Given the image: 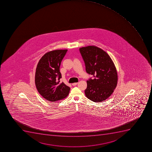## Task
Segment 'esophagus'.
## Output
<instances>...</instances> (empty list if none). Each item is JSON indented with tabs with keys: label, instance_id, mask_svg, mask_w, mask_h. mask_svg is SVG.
<instances>
[{
	"label": "esophagus",
	"instance_id": "obj_1",
	"mask_svg": "<svg viewBox=\"0 0 152 152\" xmlns=\"http://www.w3.org/2000/svg\"><path fill=\"white\" fill-rule=\"evenodd\" d=\"M77 83H73V84H72V85H73V86H75V85H77Z\"/></svg>",
	"mask_w": 152,
	"mask_h": 152
}]
</instances>
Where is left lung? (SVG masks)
<instances>
[{
	"label": "left lung",
	"mask_w": 152,
	"mask_h": 152,
	"mask_svg": "<svg viewBox=\"0 0 152 152\" xmlns=\"http://www.w3.org/2000/svg\"><path fill=\"white\" fill-rule=\"evenodd\" d=\"M79 51L84 61L87 73L94 76L87 81L86 97L94 102L106 100L113 93L118 82L115 64L108 54L94 45L82 47Z\"/></svg>",
	"instance_id": "8db88e82"
}]
</instances>
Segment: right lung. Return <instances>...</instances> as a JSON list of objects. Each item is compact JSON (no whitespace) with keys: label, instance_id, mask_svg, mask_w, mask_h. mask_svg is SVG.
Wrapping results in <instances>:
<instances>
[{"label":"right lung","instance_id":"add662e5","mask_svg":"<svg viewBox=\"0 0 152 152\" xmlns=\"http://www.w3.org/2000/svg\"><path fill=\"white\" fill-rule=\"evenodd\" d=\"M67 49L54 50L44 55L37 64L35 83L37 91L46 100L56 102L67 96L70 88L60 83L59 67Z\"/></svg>","mask_w":152,"mask_h":152}]
</instances>
